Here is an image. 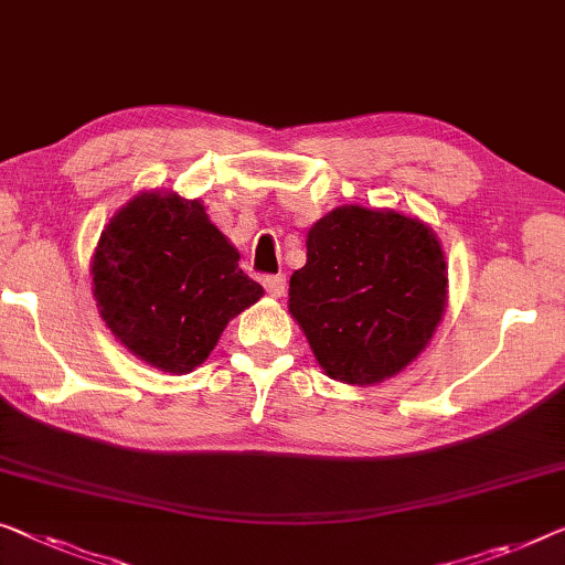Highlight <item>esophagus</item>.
<instances>
[{"label":"esophagus","mask_w":565,"mask_h":565,"mask_svg":"<svg viewBox=\"0 0 565 565\" xmlns=\"http://www.w3.org/2000/svg\"><path fill=\"white\" fill-rule=\"evenodd\" d=\"M264 286H266V291L271 294V297H284V291H286V276H284V274L266 276Z\"/></svg>","instance_id":"34e87169"}]
</instances>
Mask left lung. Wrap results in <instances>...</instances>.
I'll return each mask as SVG.
<instances>
[{
    "label": "left lung",
    "mask_w": 565,
    "mask_h": 565,
    "mask_svg": "<svg viewBox=\"0 0 565 565\" xmlns=\"http://www.w3.org/2000/svg\"><path fill=\"white\" fill-rule=\"evenodd\" d=\"M446 307V260L428 225L393 210L344 205L307 235L289 311L334 381L370 385L406 367Z\"/></svg>",
    "instance_id": "1"
}]
</instances>
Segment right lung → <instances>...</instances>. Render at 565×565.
<instances>
[{"instance_id":"right-lung-1","label":"right lung","mask_w":565,"mask_h":565,"mask_svg":"<svg viewBox=\"0 0 565 565\" xmlns=\"http://www.w3.org/2000/svg\"><path fill=\"white\" fill-rule=\"evenodd\" d=\"M238 258L198 200L145 192L126 202L98 241L100 317L149 365L190 373L225 324L264 294Z\"/></svg>"}]
</instances>
